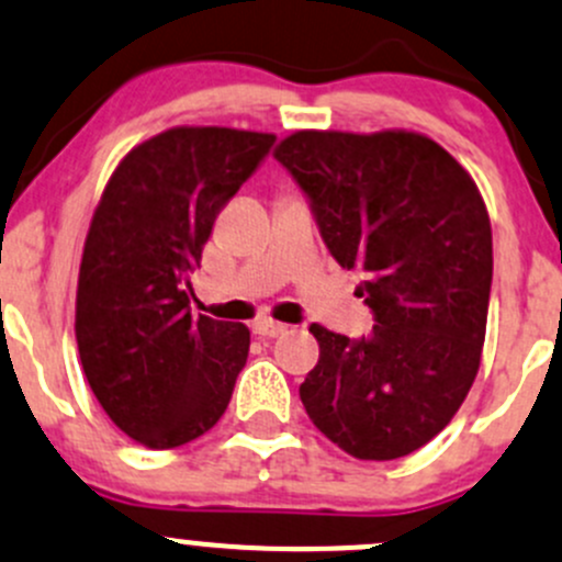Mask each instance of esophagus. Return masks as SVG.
<instances>
[{
  "label": "esophagus",
  "instance_id": "obj_1",
  "mask_svg": "<svg viewBox=\"0 0 562 562\" xmlns=\"http://www.w3.org/2000/svg\"><path fill=\"white\" fill-rule=\"evenodd\" d=\"M251 329L257 335H262V338H279V335L286 333V324L273 322V319H268V316H262V319H257L251 324Z\"/></svg>",
  "mask_w": 562,
  "mask_h": 562
}]
</instances>
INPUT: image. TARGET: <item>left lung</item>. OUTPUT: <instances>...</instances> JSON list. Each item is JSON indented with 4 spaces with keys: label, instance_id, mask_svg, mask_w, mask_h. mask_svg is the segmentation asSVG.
Masks as SVG:
<instances>
[{
    "label": "left lung",
    "instance_id": "left-lung-1",
    "mask_svg": "<svg viewBox=\"0 0 562 562\" xmlns=\"http://www.w3.org/2000/svg\"><path fill=\"white\" fill-rule=\"evenodd\" d=\"M276 159L324 246L362 276L373 329L311 324L319 362L300 384L311 422L360 460L425 447L465 401L487 329L493 229L473 178L414 132H294Z\"/></svg>",
    "mask_w": 562,
    "mask_h": 562
}]
</instances>
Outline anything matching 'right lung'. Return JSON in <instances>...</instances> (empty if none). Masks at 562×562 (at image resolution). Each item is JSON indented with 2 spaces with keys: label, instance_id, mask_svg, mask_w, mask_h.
Wrapping results in <instances>:
<instances>
[{
  "label": "right lung",
  "instance_id": "obj_1",
  "mask_svg": "<svg viewBox=\"0 0 562 562\" xmlns=\"http://www.w3.org/2000/svg\"><path fill=\"white\" fill-rule=\"evenodd\" d=\"M276 135L176 126L140 143L110 176L78 276L75 338L91 392L148 449L211 430L246 366V324L194 319L192 273L218 211Z\"/></svg>",
  "mask_w": 562,
  "mask_h": 562
}]
</instances>
